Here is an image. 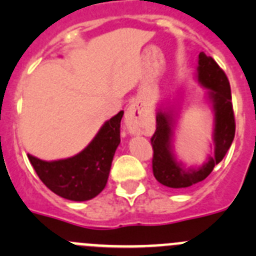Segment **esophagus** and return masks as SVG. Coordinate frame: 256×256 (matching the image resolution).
I'll use <instances>...</instances> for the list:
<instances>
[{
  "label": "esophagus",
  "mask_w": 256,
  "mask_h": 256,
  "mask_svg": "<svg viewBox=\"0 0 256 256\" xmlns=\"http://www.w3.org/2000/svg\"><path fill=\"white\" fill-rule=\"evenodd\" d=\"M125 124L131 134H144L150 128V122L142 114L138 102H131L125 114Z\"/></svg>",
  "instance_id": "esophagus-1"
}]
</instances>
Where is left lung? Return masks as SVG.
I'll return each mask as SVG.
<instances>
[{"label":"left lung","instance_id":"obj_1","mask_svg":"<svg viewBox=\"0 0 256 256\" xmlns=\"http://www.w3.org/2000/svg\"><path fill=\"white\" fill-rule=\"evenodd\" d=\"M198 80L202 86L209 89V98L213 103L216 125H214V154L208 158V162L198 170L188 168L184 170L176 162L171 149L172 126L174 118L170 114H156V128L152 136L153 146V174L158 182L172 188H188L200 182L210 174L214 166L224 158L226 153L231 146L236 131L234 107H232L231 86L224 71L217 62L204 52L199 54L198 66Z\"/></svg>","mask_w":256,"mask_h":256}]
</instances>
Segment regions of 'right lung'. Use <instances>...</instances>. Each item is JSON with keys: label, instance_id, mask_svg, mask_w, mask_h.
I'll use <instances>...</instances> for the list:
<instances>
[{"label": "right lung", "instance_id": "obj_1", "mask_svg": "<svg viewBox=\"0 0 256 256\" xmlns=\"http://www.w3.org/2000/svg\"><path fill=\"white\" fill-rule=\"evenodd\" d=\"M124 111L108 120L90 144L68 160L46 162L28 154L43 184L58 196L74 202L93 199L106 188L114 152L120 144Z\"/></svg>", "mask_w": 256, "mask_h": 256}]
</instances>
